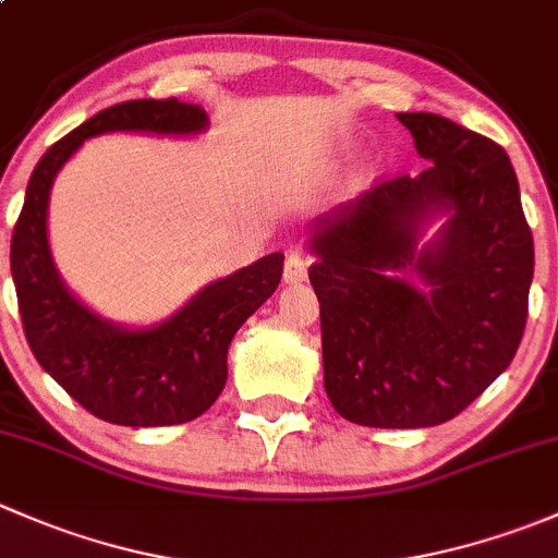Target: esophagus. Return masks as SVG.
Returning <instances> with one entry per match:
<instances>
[{"label":"esophagus","instance_id":"1","mask_svg":"<svg viewBox=\"0 0 558 558\" xmlns=\"http://www.w3.org/2000/svg\"><path fill=\"white\" fill-rule=\"evenodd\" d=\"M307 267H311V256H307V253H289V256H286L283 280L286 283H302V280L307 278Z\"/></svg>","mask_w":558,"mask_h":558}]
</instances>
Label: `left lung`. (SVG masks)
<instances>
[{
	"mask_svg": "<svg viewBox=\"0 0 558 558\" xmlns=\"http://www.w3.org/2000/svg\"><path fill=\"white\" fill-rule=\"evenodd\" d=\"M397 118L432 165L418 178L380 180L320 218L307 275L331 408L375 429H421L459 415L513 362L534 243L502 145L435 112ZM429 209H451L452 221L415 254ZM410 271L430 289L413 290Z\"/></svg>",
	"mask_w": 558,
	"mask_h": 558,
	"instance_id": "8db88e82",
	"label": "left lung"
}]
</instances>
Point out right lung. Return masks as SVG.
Instances as JSON below:
<instances>
[{
    "instance_id": "obj_1",
    "label": "right lung",
    "mask_w": 558,
    "mask_h": 558,
    "mask_svg": "<svg viewBox=\"0 0 558 558\" xmlns=\"http://www.w3.org/2000/svg\"><path fill=\"white\" fill-rule=\"evenodd\" d=\"M205 123L202 107L174 97L118 102L50 145L26 185L10 243L24 335L39 367L77 404L110 424L174 426L199 418L227 384L232 337L278 289L283 253H269L216 280L154 329H118L88 313L56 272L45 232L50 185L61 165L94 134H189Z\"/></svg>"
}]
</instances>
